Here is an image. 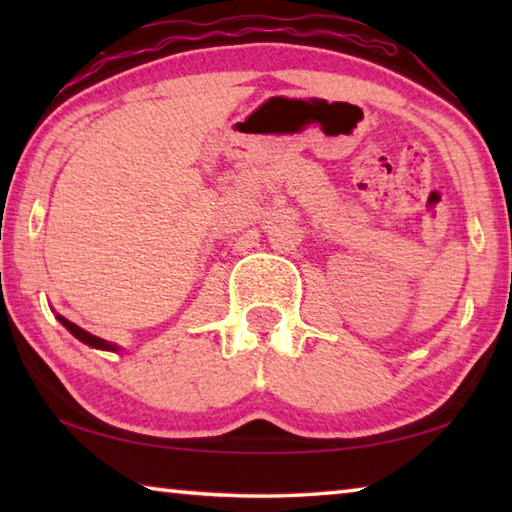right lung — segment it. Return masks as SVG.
<instances>
[{
    "label": "right lung",
    "instance_id": "right-lung-1",
    "mask_svg": "<svg viewBox=\"0 0 512 512\" xmlns=\"http://www.w3.org/2000/svg\"><path fill=\"white\" fill-rule=\"evenodd\" d=\"M56 318H58V323H60V325H63V327H67V329H69V334H74L76 339H79V341H81V343H85V345H90V348H97V350H108V352H119V350H121L117 343H110V341H106V339H99V336H94V334H90V332H85L83 327L74 325L72 320H67L65 316L56 314Z\"/></svg>",
    "mask_w": 512,
    "mask_h": 512
}]
</instances>
